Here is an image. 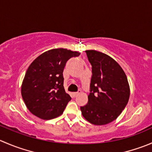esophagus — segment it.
Returning <instances> with one entry per match:
<instances>
[{"label": "esophagus", "instance_id": "obj_1", "mask_svg": "<svg viewBox=\"0 0 152 152\" xmlns=\"http://www.w3.org/2000/svg\"><path fill=\"white\" fill-rule=\"evenodd\" d=\"M81 93H82V91H78V92H75V93H73V96H78L79 95V94H81Z\"/></svg>", "mask_w": 152, "mask_h": 152}]
</instances>
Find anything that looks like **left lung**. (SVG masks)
<instances>
[{
    "mask_svg": "<svg viewBox=\"0 0 152 152\" xmlns=\"http://www.w3.org/2000/svg\"><path fill=\"white\" fill-rule=\"evenodd\" d=\"M92 65L88 102L80 107L84 118L96 126L108 124L121 114L129 102L130 87L120 64L96 50H86Z\"/></svg>",
    "mask_w": 152,
    "mask_h": 152,
    "instance_id": "obj_1",
    "label": "left lung"
}]
</instances>
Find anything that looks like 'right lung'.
I'll use <instances>...</instances> for the list:
<instances>
[{"label":"right lung","instance_id":"1","mask_svg":"<svg viewBox=\"0 0 152 152\" xmlns=\"http://www.w3.org/2000/svg\"><path fill=\"white\" fill-rule=\"evenodd\" d=\"M79 51L56 48L46 51L30 64L21 85L22 98L28 110L42 120L61 116L71 99L64 88L63 70Z\"/></svg>","mask_w":152,"mask_h":152}]
</instances>
